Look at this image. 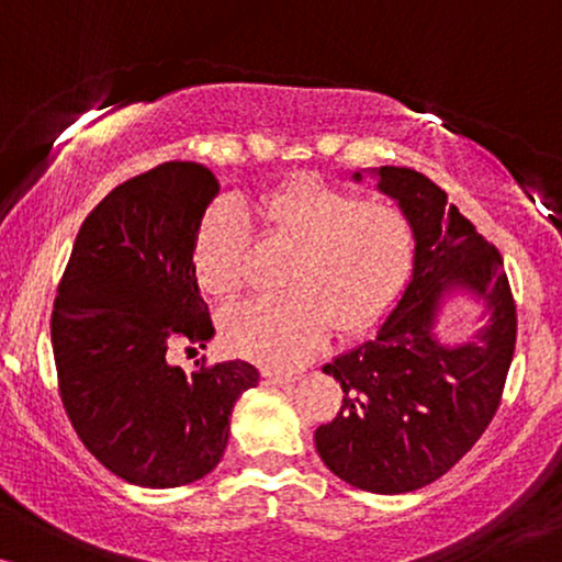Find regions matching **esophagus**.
Wrapping results in <instances>:
<instances>
[{"label": "esophagus", "mask_w": 562, "mask_h": 562, "mask_svg": "<svg viewBox=\"0 0 562 562\" xmlns=\"http://www.w3.org/2000/svg\"><path fill=\"white\" fill-rule=\"evenodd\" d=\"M260 381H263L266 386H276V383H291V381H296V375H291V373H273V371H263V373H260Z\"/></svg>", "instance_id": "obj_1"}]
</instances>
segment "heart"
<instances>
[{
    "mask_svg": "<svg viewBox=\"0 0 562 562\" xmlns=\"http://www.w3.org/2000/svg\"><path fill=\"white\" fill-rule=\"evenodd\" d=\"M256 210L266 227L296 248L283 296L250 299L222 319L237 356L268 368H294L317 356L333 329L342 337L373 329L402 299L417 258V233L398 204L363 199L317 176H299ZM252 225L240 204L222 199L194 235V273L210 296L243 289Z\"/></svg>",
    "mask_w": 562,
    "mask_h": 562,
    "instance_id": "b5f03b06",
    "label": "heart"
}]
</instances>
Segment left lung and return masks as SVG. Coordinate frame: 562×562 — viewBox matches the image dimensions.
<instances>
[{"label": "left lung", "instance_id": "obj_1", "mask_svg": "<svg viewBox=\"0 0 562 562\" xmlns=\"http://www.w3.org/2000/svg\"><path fill=\"white\" fill-rule=\"evenodd\" d=\"M379 173L381 191L398 199L414 222V273L373 340L322 368L345 396L314 442L350 486L406 494L448 473L486 432L514 358L517 304L496 245L448 206L435 181L406 166ZM452 285L475 290L492 317L479 341L450 349L436 342L434 322Z\"/></svg>", "mask_w": 562, "mask_h": 562}]
</instances>
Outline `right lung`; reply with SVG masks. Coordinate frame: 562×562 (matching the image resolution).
I'll use <instances>...</instances> for the list:
<instances>
[{"label": "right lung", "mask_w": 562, "mask_h": 562, "mask_svg": "<svg viewBox=\"0 0 562 562\" xmlns=\"http://www.w3.org/2000/svg\"><path fill=\"white\" fill-rule=\"evenodd\" d=\"M217 191L191 160L120 183L83 220L53 302L68 419L83 448L135 486L176 488L214 471L235 402L258 386L245 360L187 373L168 358L173 345L204 348L214 333L194 235Z\"/></svg>", "instance_id": "1"}]
</instances>
